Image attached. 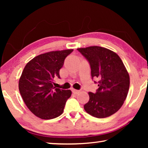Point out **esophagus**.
<instances>
[{
    "label": "esophagus",
    "mask_w": 148,
    "mask_h": 148,
    "mask_svg": "<svg viewBox=\"0 0 148 148\" xmlns=\"http://www.w3.org/2000/svg\"><path fill=\"white\" fill-rule=\"evenodd\" d=\"M72 92H73L74 95H76V94H77L79 92V91H78V90H76V89H74L72 90Z\"/></svg>",
    "instance_id": "esophagus-1"
}]
</instances>
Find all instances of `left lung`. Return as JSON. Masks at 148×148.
<instances>
[{
	"label": "left lung",
	"instance_id": "8db88e82",
	"mask_svg": "<svg viewBox=\"0 0 148 148\" xmlns=\"http://www.w3.org/2000/svg\"><path fill=\"white\" fill-rule=\"evenodd\" d=\"M88 61L92 79H97L99 88L89 92V101L84 105L87 113L104 118L117 112L128 94L130 79L123 63L111 50L99 46L77 49Z\"/></svg>",
	"mask_w": 148,
	"mask_h": 148
}]
</instances>
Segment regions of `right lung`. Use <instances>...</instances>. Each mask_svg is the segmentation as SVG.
I'll use <instances>...</instances> for the list:
<instances>
[{
    "instance_id": "right-lung-1",
    "label": "right lung",
    "mask_w": 148,
    "mask_h": 148,
    "mask_svg": "<svg viewBox=\"0 0 148 148\" xmlns=\"http://www.w3.org/2000/svg\"><path fill=\"white\" fill-rule=\"evenodd\" d=\"M72 51L66 49L39 55L25 66L19 82L20 94L28 108L40 118L53 119L63 112L72 92L56 88L53 82L55 77L60 78V69Z\"/></svg>"
}]
</instances>
